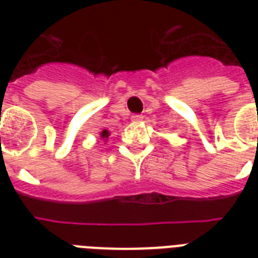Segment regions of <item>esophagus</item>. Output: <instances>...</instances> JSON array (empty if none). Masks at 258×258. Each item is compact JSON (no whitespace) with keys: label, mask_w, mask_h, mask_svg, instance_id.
<instances>
[{"label":"esophagus","mask_w":258,"mask_h":258,"mask_svg":"<svg viewBox=\"0 0 258 258\" xmlns=\"http://www.w3.org/2000/svg\"><path fill=\"white\" fill-rule=\"evenodd\" d=\"M131 120L133 121H142L143 120V115H133V116H131Z\"/></svg>","instance_id":"esophagus-1"}]
</instances>
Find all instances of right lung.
Returning a JSON list of instances; mask_svg holds the SVG:
<instances>
[{
	"label": "right lung",
	"instance_id": "add662e5",
	"mask_svg": "<svg viewBox=\"0 0 258 258\" xmlns=\"http://www.w3.org/2000/svg\"><path fill=\"white\" fill-rule=\"evenodd\" d=\"M109 131L108 130H103V131H100V139H103L104 142H107V139H108L109 137Z\"/></svg>",
	"mask_w": 258,
	"mask_h": 258
}]
</instances>
